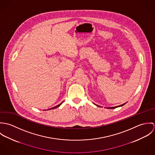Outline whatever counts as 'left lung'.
<instances>
[{"instance_id": "obj_1", "label": "left lung", "mask_w": 155, "mask_h": 155, "mask_svg": "<svg viewBox=\"0 0 155 155\" xmlns=\"http://www.w3.org/2000/svg\"><path fill=\"white\" fill-rule=\"evenodd\" d=\"M125 104H122V105H120V106H116V107H110V109H114V108H116V107H120V106H124Z\"/></svg>"}]
</instances>
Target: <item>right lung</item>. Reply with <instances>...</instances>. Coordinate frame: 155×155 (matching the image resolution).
Here are the masks:
<instances>
[{"mask_svg":"<svg viewBox=\"0 0 155 155\" xmlns=\"http://www.w3.org/2000/svg\"><path fill=\"white\" fill-rule=\"evenodd\" d=\"M62 103H63V102H62ZM62 103H61V104H58V106H55V107H52V108H51V109H49V110H50V109H56V108H57V107H59V106H60V105H61V104H62Z\"/></svg>","mask_w":155,"mask_h":155,"instance_id":"add662e5","label":"right lung"}]
</instances>
